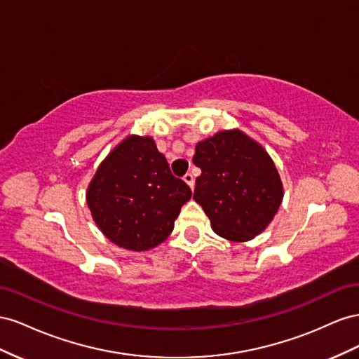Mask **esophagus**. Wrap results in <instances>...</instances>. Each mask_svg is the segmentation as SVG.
I'll use <instances>...</instances> for the list:
<instances>
[{
  "label": "esophagus",
  "mask_w": 359,
  "mask_h": 359,
  "mask_svg": "<svg viewBox=\"0 0 359 359\" xmlns=\"http://www.w3.org/2000/svg\"><path fill=\"white\" fill-rule=\"evenodd\" d=\"M183 180H185V183H187V185H188L191 189H194V183H196V180H194V176H192L191 172L185 174V177H183Z\"/></svg>",
  "instance_id": "1"
}]
</instances>
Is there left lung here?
<instances>
[{"mask_svg": "<svg viewBox=\"0 0 359 359\" xmlns=\"http://www.w3.org/2000/svg\"><path fill=\"white\" fill-rule=\"evenodd\" d=\"M201 168L194 200L213 231L230 242H248L273 219L284 197L283 182L269 153L239 129L217 132L196 146Z\"/></svg>", "mask_w": 359, "mask_h": 359, "instance_id": "left-lung-1", "label": "left lung"}]
</instances>
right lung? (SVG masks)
Instances as JSON below:
<instances>
[{"mask_svg": "<svg viewBox=\"0 0 359 359\" xmlns=\"http://www.w3.org/2000/svg\"><path fill=\"white\" fill-rule=\"evenodd\" d=\"M192 196L151 137L129 135L100 162L86 192L93 221L112 243L147 251L165 241Z\"/></svg>", "mask_w": 359, "mask_h": 359, "instance_id": "add662e5", "label": "right lung"}]
</instances>
